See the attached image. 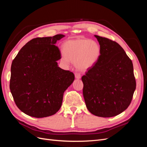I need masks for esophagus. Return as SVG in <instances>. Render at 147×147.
<instances>
[{
    "label": "esophagus",
    "mask_w": 147,
    "mask_h": 147,
    "mask_svg": "<svg viewBox=\"0 0 147 147\" xmlns=\"http://www.w3.org/2000/svg\"><path fill=\"white\" fill-rule=\"evenodd\" d=\"M75 78H77V79H80L81 78V75H80V74H78V73H75Z\"/></svg>",
    "instance_id": "obj_1"
}]
</instances>
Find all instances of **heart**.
Instances as JSON below:
<instances>
[{
    "instance_id": "1",
    "label": "heart",
    "mask_w": 147,
    "mask_h": 147,
    "mask_svg": "<svg viewBox=\"0 0 147 147\" xmlns=\"http://www.w3.org/2000/svg\"><path fill=\"white\" fill-rule=\"evenodd\" d=\"M63 60L64 63L74 62L75 67L81 71L91 69L98 61L101 53L98 43L82 38L66 41L63 46Z\"/></svg>"
}]
</instances>
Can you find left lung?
<instances>
[{
    "mask_svg": "<svg viewBox=\"0 0 147 147\" xmlns=\"http://www.w3.org/2000/svg\"><path fill=\"white\" fill-rule=\"evenodd\" d=\"M101 48L96 64L82 78L88 110L100 117L117 116L130 105L136 83L132 61L118 43L94 35Z\"/></svg>",
    "mask_w": 147,
    "mask_h": 147,
    "instance_id": "8db88e82",
    "label": "left lung"
}]
</instances>
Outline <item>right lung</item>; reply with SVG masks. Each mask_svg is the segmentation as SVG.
Here are the masks:
<instances>
[{
    "label": "right lung",
    "mask_w": 147,
    "mask_h": 147,
    "mask_svg": "<svg viewBox=\"0 0 147 147\" xmlns=\"http://www.w3.org/2000/svg\"><path fill=\"white\" fill-rule=\"evenodd\" d=\"M65 37L35 38L22 48L11 66L10 89L15 104L35 118L51 116L63 103L64 91L74 81V74L60 68L61 53L55 45Z\"/></svg>",
    "instance_id": "right-lung-1"
}]
</instances>
